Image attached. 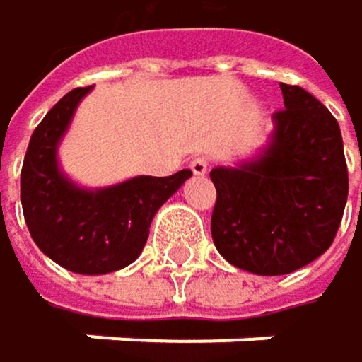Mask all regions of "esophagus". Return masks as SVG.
<instances>
[{
    "label": "esophagus",
    "instance_id": "esophagus-1",
    "mask_svg": "<svg viewBox=\"0 0 362 362\" xmlns=\"http://www.w3.org/2000/svg\"><path fill=\"white\" fill-rule=\"evenodd\" d=\"M207 168H209V164H207V159H205V157H194V159L189 161V170H192L194 175H198V177H203V175L207 173Z\"/></svg>",
    "mask_w": 362,
    "mask_h": 362
}]
</instances>
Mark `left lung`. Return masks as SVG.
Segmentation results:
<instances>
[{"mask_svg":"<svg viewBox=\"0 0 362 362\" xmlns=\"http://www.w3.org/2000/svg\"><path fill=\"white\" fill-rule=\"evenodd\" d=\"M267 146L235 168L209 173L216 185L211 238L235 267L261 276L296 272L324 255L348 201V166L334 116L300 86L281 83Z\"/></svg>","mask_w":362,"mask_h":362,"instance_id":"8db88e82","label":"left lung"}]
</instances>
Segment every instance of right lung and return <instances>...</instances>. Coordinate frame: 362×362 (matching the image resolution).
<instances>
[{
	"instance_id": "1",
	"label": "right lung",
	"mask_w": 362,
	"mask_h": 362,
	"mask_svg": "<svg viewBox=\"0 0 362 362\" xmlns=\"http://www.w3.org/2000/svg\"><path fill=\"white\" fill-rule=\"evenodd\" d=\"M90 90H71L34 129L21 170V205L32 240L49 259L95 276L140 257L153 216L192 173L134 177L101 189L75 185L58 166V144Z\"/></svg>"
}]
</instances>
